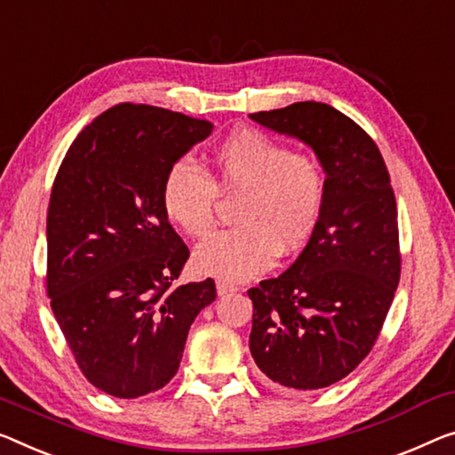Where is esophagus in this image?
I'll return each mask as SVG.
<instances>
[{"instance_id": "1", "label": "esophagus", "mask_w": 455, "mask_h": 455, "mask_svg": "<svg viewBox=\"0 0 455 455\" xmlns=\"http://www.w3.org/2000/svg\"><path fill=\"white\" fill-rule=\"evenodd\" d=\"M236 288L235 283H228V282H225V280H219L216 282V292H219V296H227V294H233V292H236Z\"/></svg>"}]
</instances>
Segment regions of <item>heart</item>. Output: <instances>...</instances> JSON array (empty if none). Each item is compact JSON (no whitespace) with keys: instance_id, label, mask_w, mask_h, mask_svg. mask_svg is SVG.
Wrapping results in <instances>:
<instances>
[{"instance_id":"1","label":"heart","mask_w":455,"mask_h":455,"mask_svg":"<svg viewBox=\"0 0 455 455\" xmlns=\"http://www.w3.org/2000/svg\"><path fill=\"white\" fill-rule=\"evenodd\" d=\"M219 194H241L235 208L239 227L208 236L194 263L202 274L241 282L267 271L277 253L288 257L307 245L321 222L327 181L310 153L290 151L255 128H236L210 155L208 175L184 159L169 165L163 212L200 239L214 227Z\"/></svg>"}]
</instances>
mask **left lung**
<instances>
[{
    "label": "left lung",
    "mask_w": 455,
    "mask_h": 455,
    "mask_svg": "<svg viewBox=\"0 0 455 455\" xmlns=\"http://www.w3.org/2000/svg\"><path fill=\"white\" fill-rule=\"evenodd\" d=\"M251 118L313 147L327 200L300 257L247 292L249 349L271 382L327 388L374 347L401 280L395 189L374 139L333 106L296 101Z\"/></svg>",
    "instance_id": "obj_1"
}]
</instances>
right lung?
Segmentation results:
<instances>
[{
  "mask_svg": "<svg viewBox=\"0 0 455 455\" xmlns=\"http://www.w3.org/2000/svg\"><path fill=\"white\" fill-rule=\"evenodd\" d=\"M212 132L208 120L118 104L85 126L60 163L46 216V294L81 374L139 398L178 374L214 280L175 286L189 249L169 225L172 163Z\"/></svg>",
  "mask_w": 455,
  "mask_h": 455,
  "instance_id": "1",
  "label": "right lung"
}]
</instances>
